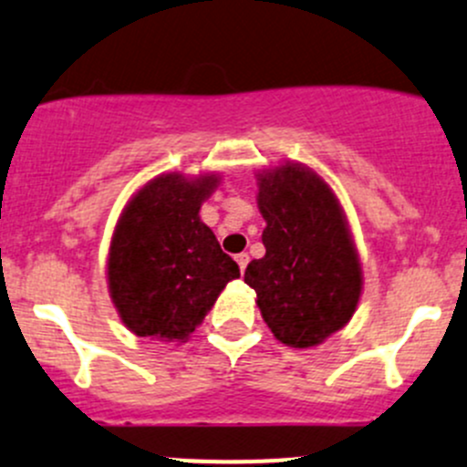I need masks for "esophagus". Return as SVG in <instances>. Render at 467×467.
<instances>
[{
	"instance_id": "1",
	"label": "esophagus",
	"mask_w": 467,
	"mask_h": 467,
	"mask_svg": "<svg viewBox=\"0 0 467 467\" xmlns=\"http://www.w3.org/2000/svg\"><path fill=\"white\" fill-rule=\"evenodd\" d=\"M235 263H238L240 272H244V267L249 265V256L247 254H238V256H235Z\"/></svg>"
}]
</instances>
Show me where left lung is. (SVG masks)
<instances>
[{
    "label": "left lung",
    "instance_id": "obj_1",
    "mask_svg": "<svg viewBox=\"0 0 467 467\" xmlns=\"http://www.w3.org/2000/svg\"><path fill=\"white\" fill-rule=\"evenodd\" d=\"M265 256L244 269L274 337L295 348L321 344L348 324L362 269L337 198L301 163L258 172Z\"/></svg>",
    "mask_w": 467,
    "mask_h": 467
}]
</instances>
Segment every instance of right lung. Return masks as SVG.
I'll return each instance as SVG.
<instances>
[{"instance_id": "obj_1", "label": "right lung", "mask_w": 467, "mask_h": 467, "mask_svg": "<svg viewBox=\"0 0 467 467\" xmlns=\"http://www.w3.org/2000/svg\"><path fill=\"white\" fill-rule=\"evenodd\" d=\"M218 177L148 182L123 211L109 247V295L139 337L186 339L240 269L200 220Z\"/></svg>"}]
</instances>
